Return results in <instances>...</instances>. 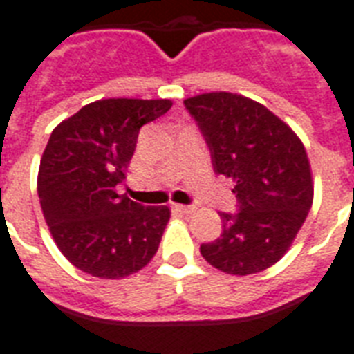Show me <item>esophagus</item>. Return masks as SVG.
I'll return each mask as SVG.
<instances>
[{"instance_id": "esophagus-1", "label": "esophagus", "mask_w": 354, "mask_h": 354, "mask_svg": "<svg viewBox=\"0 0 354 354\" xmlns=\"http://www.w3.org/2000/svg\"><path fill=\"white\" fill-rule=\"evenodd\" d=\"M172 209L180 213H193L196 209L195 206H183V204H172Z\"/></svg>"}]
</instances>
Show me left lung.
I'll use <instances>...</instances> for the list:
<instances>
[{
  "mask_svg": "<svg viewBox=\"0 0 354 354\" xmlns=\"http://www.w3.org/2000/svg\"><path fill=\"white\" fill-rule=\"evenodd\" d=\"M206 137L213 169L234 180L239 213H221L223 234L204 260L226 274L260 273L290 250L314 202L303 141L260 102L234 93L183 100Z\"/></svg>",
  "mask_w": 354,
  "mask_h": 354,
  "instance_id": "obj_1",
  "label": "left lung"
}]
</instances>
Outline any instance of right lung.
<instances>
[{"instance_id": "obj_1", "label": "right lung", "mask_w": 354, "mask_h": 354, "mask_svg": "<svg viewBox=\"0 0 354 354\" xmlns=\"http://www.w3.org/2000/svg\"><path fill=\"white\" fill-rule=\"evenodd\" d=\"M171 100H96L55 126L40 159L37 191L51 237L83 273L118 280L158 252L171 209L118 195L139 129Z\"/></svg>"}]
</instances>
